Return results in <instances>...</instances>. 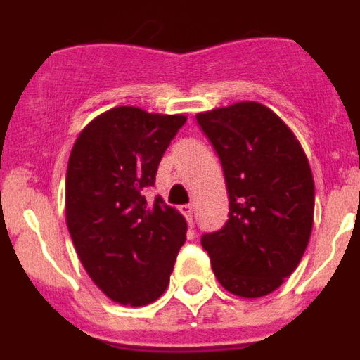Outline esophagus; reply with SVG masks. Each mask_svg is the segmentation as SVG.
I'll use <instances>...</instances> for the list:
<instances>
[{
	"mask_svg": "<svg viewBox=\"0 0 360 360\" xmlns=\"http://www.w3.org/2000/svg\"><path fill=\"white\" fill-rule=\"evenodd\" d=\"M180 211H182V214L186 216V219L187 221H189V224H193V211H195V207H193V205H182V207H180Z\"/></svg>",
	"mask_w": 360,
	"mask_h": 360,
	"instance_id": "34e87169",
	"label": "esophagus"
}]
</instances>
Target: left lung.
I'll return each mask as SVG.
<instances>
[{
	"label": "left lung",
	"instance_id": "1",
	"mask_svg": "<svg viewBox=\"0 0 360 360\" xmlns=\"http://www.w3.org/2000/svg\"><path fill=\"white\" fill-rule=\"evenodd\" d=\"M229 195L224 229L202 238L219 285L240 297L274 292L297 269L314 225L316 187L297 136L265 104L196 113Z\"/></svg>",
	"mask_w": 360,
	"mask_h": 360
}]
</instances>
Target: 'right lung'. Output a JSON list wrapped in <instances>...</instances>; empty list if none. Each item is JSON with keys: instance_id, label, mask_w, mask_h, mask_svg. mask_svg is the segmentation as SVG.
<instances>
[{"instance_id": "right-lung-1", "label": "right lung", "mask_w": 360, "mask_h": 360, "mask_svg": "<svg viewBox=\"0 0 360 360\" xmlns=\"http://www.w3.org/2000/svg\"><path fill=\"white\" fill-rule=\"evenodd\" d=\"M187 117L117 106L79 133L66 169L65 212L73 247L111 301L144 307L169 285L187 221L146 187Z\"/></svg>"}]
</instances>
